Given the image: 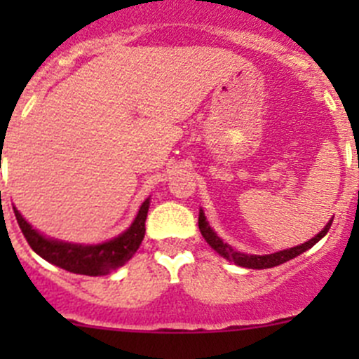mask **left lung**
Masks as SVG:
<instances>
[{"label": "left lung", "mask_w": 359, "mask_h": 359, "mask_svg": "<svg viewBox=\"0 0 359 359\" xmlns=\"http://www.w3.org/2000/svg\"><path fill=\"white\" fill-rule=\"evenodd\" d=\"M332 220H334V219H332ZM332 220L327 224V226H325V229L321 231L320 234H316V236L313 238V240L306 241V243L299 245V247L283 250V252L271 253V255H245V253H240V252H236V250H233L229 247V245L224 243V241L220 240V238L217 236V234L213 233L212 229H210V226L206 224L203 212H200L198 226H200V231H201L203 238L206 240V243H208L213 250H217V253H220L222 257H226L227 260L234 262L236 266L248 267V269H267V267L280 266V264L287 262V260H290V259H293V257L300 255L302 252L309 250L311 247H314V245H316L318 241H320L321 238H323L325 234L328 233V229H330V226H332Z\"/></svg>", "instance_id": "1"}]
</instances>
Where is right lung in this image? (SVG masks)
Listing matches in <instances>:
<instances>
[{
  "mask_svg": "<svg viewBox=\"0 0 359 359\" xmlns=\"http://www.w3.org/2000/svg\"><path fill=\"white\" fill-rule=\"evenodd\" d=\"M147 210H149V200L142 203L135 220L125 233L119 234L114 240L107 241V243L92 245V247L46 240L45 236H41L38 231H34L25 222V219H22V215L17 212V208H13V212H15V219L29 247L34 250L39 257L62 267L69 273L99 276V274L112 273L118 267H121L139 250L144 234H146Z\"/></svg>",
  "mask_w": 359,
  "mask_h": 359,
  "instance_id": "obj_1",
  "label": "right lung"
}]
</instances>
